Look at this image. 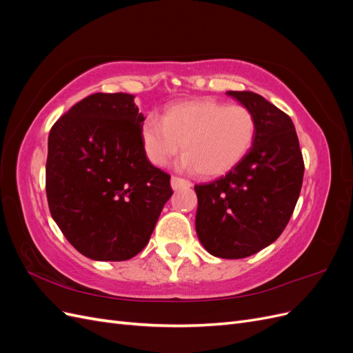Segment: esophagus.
<instances>
[{"instance_id": "1", "label": "esophagus", "mask_w": 353, "mask_h": 353, "mask_svg": "<svg viewBox=\"0 0 353 353\" xmlns=\"http://www.w3.org/2000/svg\"><path fill=\"white\" fill-rule=\"evenodd\" d=\"M170 187H172V190H181V188H188L191 187V183L187 179H183V178H178V176H172L170 178Z\"/></svg>"}]
</instances>
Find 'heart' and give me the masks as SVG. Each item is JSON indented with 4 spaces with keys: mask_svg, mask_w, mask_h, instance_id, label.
Returning a JSON list of instances; mask_svg holds the SVG:
<instances>
[{
    "mask_svg": "<svg viewBox=\"0 0 353 353\" xmlns=\"http://www.w3.org/2000/svg\"><path fill=\"white\" fill-rule=\"evenodd\" d=\"M256 135L253 113L240 104L225 105L197 99L169 105L163 117L148 114L141 123V143L147 159L163 166L181 147L185 152L176 166L219 176L237 166L249 153Z\"/></svg>",
    "mask_w": 353,
    "mask_h": 353,
    "instance_id": "1",
    "label": "heart"
}]
</instances>
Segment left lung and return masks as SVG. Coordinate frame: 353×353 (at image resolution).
Here are the masks:
<instances>
[{"mask_svg": "<svg viewBox=\"0 0 353 353\" xmlns=\"http://www.w3.org/2000/svg\"><path fill=\"white\" fill-rule=\"evenodd\" d=\"M256 119L249 153L227 175L196 185V232L210 254L248 258L280 237L301 194L303 159L290 117L262 95L227 91Z\"/></svg>", "mask_w": 353, "mask_h": 353, "instance_id": "left-lung-1", "label": "left lung"}]
</instances>
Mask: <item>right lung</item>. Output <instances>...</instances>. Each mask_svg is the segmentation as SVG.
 Segmentation results:
<instances>
[{
	"instance_id": "right-lung-1",
	"label": "right lung",
	"mask_w": 353,
	"mask_h": 353,
	"mask_svg": "<svg viewBox=\"0 0 353 353\" xmlns=\"http://www.w3.org/2000/svg\"><path fill=\"white\" fill-rule=\"evenodd\" d=\"M135 95L97 92L81 100L48 135L46 188L51 216L92 261L134 258L150 240L170 176L144 153Z\"/></svg>"
}]
</instances>
